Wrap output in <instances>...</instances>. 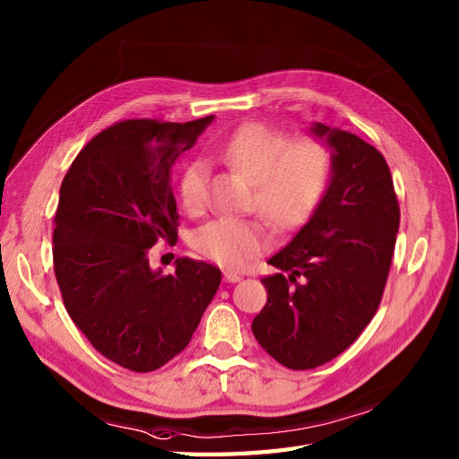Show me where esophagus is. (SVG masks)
<instances>
[{
  "label": "esophagus",
  "mask_w": 459,
  "mask_h": 459,
  "mask_svg": "<svg viewBox=\"0 0 459 459\" xmlns=\"http://www.w3.org/2000/svg\"><path fill=\"white\" fill-rule=\"evenodd\" d=\"M223 276H225V282H229V284H236V282H240V280H242V276L236 274L234 271H225Z\"/></svg>",
  "instance_id": "34e87169"
}]
</instances>
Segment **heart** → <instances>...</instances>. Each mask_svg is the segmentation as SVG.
I'll use <instances>...</instances> for the list:
<instances>
[{"mask_svg": "<svg viewBox=\"0 0 459 459\" xmlns=\"http://www.w3.org/2000/svg\"><path fill=\"white\" fill-rule=\"evenodd\" d=\"M215 152L227 164L254 179L251 208L278 230L303 225L326 195L332 152L315 137L291 139L290 133L251 122L234 129ZM179 196L188 213H200L210 200V164L188 161L179 177ZM198 254L225 267H242L263 254L271 236L257 219L219 217L195 230L190 238Z\"/></svg>", "mask_w": 459, "mask_h": 459, "instance_id": "b5f03b06", "label": "heart"}]
</instances>
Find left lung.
I'll return each instance as SVG.
<instances>
[{
    "label": "left lung",
    "instance_id": "left-lung-1",
    "mask_svg": "<svg viewBox=\"0 0 459 459\" xmlns=\"http://www.w3.org/2000/svg\"><path fill=\"white\" fill-rule=\"evenodd\" d=\"M333 149L332 183L313 217L267 263V305L251 330L290 369L330 362L377 313L393 261L401 208L391 169L372 144L349 131L313 127Z\"/></svg>",
    "mask_w": 459,
    "mask_h": 459
}]
</instances>
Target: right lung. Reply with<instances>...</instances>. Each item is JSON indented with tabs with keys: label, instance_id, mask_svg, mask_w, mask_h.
Wrapping results in <instances>:
<instances>
[{
	"label": "right lung",
	"instance_id": "1",
	"mask_svg": "<svg viewBox=\"0 0 459 459\" xmlns=\"http://www.w3.org/2000/svg\"><path fill=\"white\" fill-rule=\"evenodd\" d=\"M212 120L112 124L61 185L53 269L63 303L102 357L131 372H152L185 351L221 284L217 267L190 257L168 276L149 267L154 244L177 240L171 166Z\"/></svg>",
	"mask_w": 459,
	"mask_h": 459
}]
</instances>
